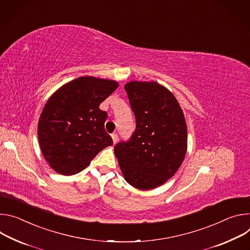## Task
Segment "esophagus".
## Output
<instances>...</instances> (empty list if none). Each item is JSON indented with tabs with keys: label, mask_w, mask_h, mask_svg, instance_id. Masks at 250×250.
Returning a JSON list of instances; mask_svg holds the SVG:
<instances>
[{
	"label": "esophagus",
	"mask_w": 250,
	"mask_h": 250,
	"mask_svg": "<svg viewBox=\"0 0 250 250\" xmlns=\"http://www.w3.org/2000/svg\"><path fill=\"white\" fill-rule=\"evenodd\" d=\"M111 137H112V140H113V143L116 144L117 141H118V135L116 133H113L112 135H111Z\"/></svg>",
	"instance_id": "34e87169"
}]
</instances>
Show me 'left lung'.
<instances>
[{
    "mask_svg": "<svg viewBox=\"0 0 250 250\" xmlns=\"http://www.w3.org/2000/svg\"><path fill=\"white\" fill-rule=\"evenodd\" d=\"M124 87L136 129L129 141L116 144L114 153L128 184L152 189L171 179L185 159V116L173 93L155 81H130Z\"/></svg>",
    "mask_w": 250,
    "mask_h": 250,
    "instance_id": "left-lung-1",
    "label": "left lung"
}]
</instances>
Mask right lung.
Listing matches in <instances>:
<instances>
[{
  "label": "right lung",
  "mask_w": 250,
  "mask_h": 250,
  "mask_svg": "<svg viewBox=\"0 0 250 250\" xmlns=\"http://www.w3.org/2000/svg\"><path fill=\"white\" fill-rule=\"evenodd\" d=\"M118 82L82 76L65 83L45 103L38 124L42 153L50 167L71 176L84 170L104 148L113 145L99 105Z\"/></svg>",
  "instance_id": "obj_1"
}]
</instances>
